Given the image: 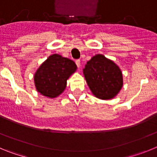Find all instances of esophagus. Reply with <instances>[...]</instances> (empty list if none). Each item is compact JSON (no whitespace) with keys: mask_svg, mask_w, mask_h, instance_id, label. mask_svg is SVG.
<instances>
[{"mask_svg":"<svg viewBox=\"0 0 157 157\" xmlns=\"http://www.w3.org/2000/svg\"><path fill=\"white\" fill-rule=\"evenodd\" d=\"M75 63H76V65H77L78 67H80V66H81V62H80V59H76Z\"/></svg>","mask_w":157,"mask_h":157,"instance_id":"1","label":"esophagus"}]
</instances>
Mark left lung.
<instances>
[{
    "mask_svg": "<svg viewBox=\"0 0 157 157\" xmlns=\"http://www.w3.org/2000/svg\"><path fill=\"white\" fill-rule=\"evenodd\" d=\"M83 74L93 94L100 99H112L123 86L120 67L101 54L93 56L87 62Z\"/></svg>",
    "mask_w": 157,
    "mask_h": 157,
    "instance_id": "1",
    "label": "left lung"
}]
</instances>
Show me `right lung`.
<instances>
[{"label": "right lung", "instance_id": "1", "mask_svg": "<svg viewBox=\"0 0 157 157\" xmlns=\"http://www.w3.org/2000/svg\"><path fill=\"white\" fill-rule=\"evenodd\" d=\"M77 69L75 62L58 54L48 56L34 74V83L37 92L50 98L63 93L67 80Z\"/></svg>", "mask_w": 157, "mask_h": 157}]
</instances>
